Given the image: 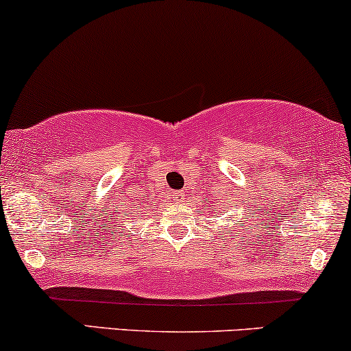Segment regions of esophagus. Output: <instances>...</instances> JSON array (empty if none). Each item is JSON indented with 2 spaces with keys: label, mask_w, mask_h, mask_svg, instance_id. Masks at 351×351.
Listing matches in <instances>:
<instances>
[{
  "label": "esophagus",
  "mask_w": 351,
  "mask_h": 351,
  "mask_svg": "<svg viewBox=\"0 0 351 351\" xmlns=\"http://www.w3.org/2000/svg\"><path fill=\"white\" fill-rule=\"evenodd\" d=\"M174 200H176V202H184V200H185V193H184V192H177V193H174Z\"/></svg>",
  "instance_id": "obj_1"
}]
</instances>
